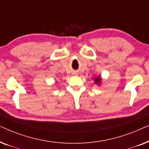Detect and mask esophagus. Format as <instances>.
<instances>
[{"label": "esophagus", "mask_w": 149, "mask_h": 149, "mask_svg": "<svg viewBox=\"0 0 149 149\" xmlns=\"http://www.w3.org/2000/svg\"><path fill=\"white\" fill-rule=\"evenodd\" d=\"M73 74H74V75H77V74H78V73H77V72H74V73H73Z\"/></svg>", "instance_id": "esophagus-1"}]
</instances>
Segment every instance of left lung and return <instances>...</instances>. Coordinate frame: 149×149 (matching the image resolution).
Returning <instances> with one entry per match:
<instances>
[{"instance_id": "1", "label": "left lung", "mask_w": 149, "mask_h": 149, "mask_svg": "<svg viewBox=\"0 0 149 149\" xmlns=\"http://www.w3.org/2000/svg\"><path fill=\"white\" fill-rule=\"evenodd\" d=\"M94 82L96 85H101V82H102V78L100 76H97L96 77H94Z\"/></svg>"}]
</instances>
